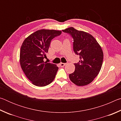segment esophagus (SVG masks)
Instances as JSON below:
<instances>
[{
  "label": "esophagus",
  "instance_id": "34e87169",
  "mask_svg": "<svg viewBox=\"0 0 121 121\" xmlns=\"http://www.w3.org/2000/svg\"><path fill=\"white\" fill-rule=\"evenodd\" d=\"M59 65H60V66H61V67H64L65 65H66V63H60Z\"/></svg>",
  "mask_w": 121,
  "mask_h": 121
}]
</instances>
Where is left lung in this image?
Returning <instances> with one entry per match:
<instances>
[{
  "label": "left lung",
  "mask_w": 121,
  "mask_h": 121,
  "mask_svg": "<svg viewBox=\"0 0 121 121\" xmlns=\"http://www.w3.org/2000/svg\"><path fill=\"white\" fill-rule=\"evenodd\" d=\"M70 34L73 39V49L79 56V62L74 63V72L69 74V78L77 86H84L92 82L99 73L103 62L102 48L93 37L73 27L62 30Z\"/></svg>",
  "instance_id": "1"
}]
</instances>
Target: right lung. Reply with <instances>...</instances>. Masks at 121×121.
<instances>
[{
  "mask_svg": "<svg viewBox=\"0 0 121 121\" xmlns=\"http://www.w3.org/2000/svg\"><path fill=\"white\" fill-rule=\"evenodd\" d=\"M60 30L41 29L29 36L22 43L20 54L21 68L34 85L45 86L54 80L59 68L44 61L51 40L60 35Z\"/></svg>",
  "mask_w": 121,
  "mask_h": 121,
  "instance_id": "1",
  "label": "right lung"
}]
</instances>
